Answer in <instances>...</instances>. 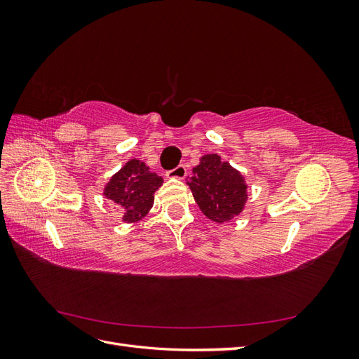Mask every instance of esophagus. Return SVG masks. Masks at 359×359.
Returning a JSON list of instances; mask_svg holds the SVG:
<instances>
[{"label": "esophagus", "instance_id": "34e87169", "mask_svg": "<svg viewBox=\"0 0 359 359\" xmlns=\"http://www.w3.org/2000/svg\"><path fill=\"white\" fill-rule=\"evenodd\" d=\"M186 175H187V169H186V166H184V165H180L175 169H170V170L166 172V177L168 178L182 180V178H186Z\"/></svg>", "mask_w": 359, "mask_h": 359}]
</instances>
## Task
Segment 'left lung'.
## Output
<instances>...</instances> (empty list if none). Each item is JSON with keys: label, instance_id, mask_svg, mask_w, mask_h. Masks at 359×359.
Listing matches in <instances>:
<instances>
[{"label": "left lung", "instance_id": "left-lung-1", "mask_svg": "<svg viewBox=\"0 0 359 359\" xmlns=\"http://www.w3.org/2000/svg\"><path fill=\"white\" fill-rule=\"evenodd\" d=\"M191 172L187 186L206 219L223 224L244 211L248 184L229 161H223L219 154H205Z\"/></svg>", "mask_w": 359, "mask_h": 359}]
</instances>
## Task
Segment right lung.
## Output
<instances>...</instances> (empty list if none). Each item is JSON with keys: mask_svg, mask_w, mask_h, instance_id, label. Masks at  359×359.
<instances>
[{"mask_svg": "<svg viewBox=\"0 0 359 359\" xmlns=\"http://www.w3.org/2000/svg\"><path fill=\"white\" fill-rule=\"evenodd\" d=\"M163 178L151 172L142 160L132 158L104 184L103 196L123 208L124 223H137L154 205V193Z\"/></svg>", "mask_w": 359, "mask_h": 359, "instance_id": "obj_1", "label": "right lung"}]
</instances>
